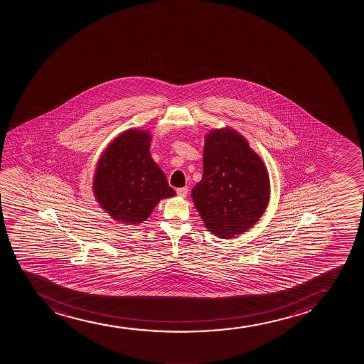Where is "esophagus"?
Instances as JSON below:
<instances>
[{
    "instance_id": "esophagus-1",
    "label": "esophagus",
    "mask_w": 364,
    "mask_h": 364,
    "mask_svg": "<svg viewBox=\"0 0 364 364\" xmlns=\"http://www.w3.org/2000/svg\"><path fill=\"white\" fill-rule=\"evenodd\" d=\"M176 193H177V196L181 198L187 197V193H188V188L187 187H182V188L176 189Z\"/></svg>"
}]
</instances>
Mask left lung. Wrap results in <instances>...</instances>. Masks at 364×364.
<instances>
[{
  "mask_svg": "<svg viewBox=\"0 0 364 364\" xmlns=\"http://www.w3.org/2000/svg\"><path fill=\"white\" fill-rule=\"evenodd\" d=\"M204 171L192 191L206 228L232 238L259 221L271 194L269 176L247 139L230 127L205 137Z\"/></svg>",
  "mask_w": 364,
  "mask_h": 364,
  "instance_id": "8db88e82",
  "label": "left lung"
}]
</instances>
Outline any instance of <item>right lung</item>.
I'll list each match as a JSON object with an SVG mask.
<instances>
[{
    "label": "right lung",
    "mask_w": 364,
    "mask_h": 364,
    "mask_svg": "<svg viewBox=\"0 0 364 364\" xmlns=\"http://www.w3.org/2000/svg\"><path fill=\"white\" fill-rule=\"evenodd\" d=\"M151 139L148 131H125L109 144L97 163L93 194L115 221L139 225L161 199L176 194L151 156Z\"/></svg>",
    "instance_id": "add662e5"
}]
</instances>
